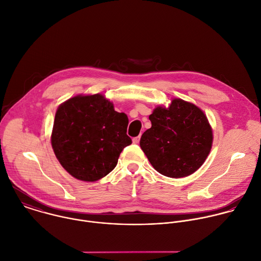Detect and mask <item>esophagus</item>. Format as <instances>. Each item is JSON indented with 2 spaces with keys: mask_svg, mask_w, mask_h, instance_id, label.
Masks as SVG:
<instances>
[{
  "mask_svg": "<svg viewBox=\"0 0 261 261\" xmlns=\"http://www.w3.org/2000/svg\"><path fill=\"white\" fill-rule=\"evenodd\" d=\"M139 141H140V135H139V136H137V137H134V138H133V143L138 144V143H139Z\"/></svg>",
  "mask_w": 261,
  "mask_h": 261,
  "instance_id": "esophagus-1",
  "label": "esophagus"
}]
</instances>
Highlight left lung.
Segmentation results:
<instances>
[{
	"label": "left lung",
	"instance_id": "left-lung-1",
	"mask_svg": "<svg viewBox=\"0 0 261 261\" xmlns=\"http://www.w3.org/2000/svg\"><path fill=\"white\" fill-rule=\"evenodd\" d=\"M149 120L151 128L142 134L140 147L160 174L182 178L202 166L212 148L213 131L199 108L175 98L168 109L158 107Z\"/></svg>",
	"mask_w": 261,
	"mask_h": 261
}]
</instances>
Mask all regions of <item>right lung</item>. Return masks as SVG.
<instances>
[{
    "instance_id": "right-lung-1",
    "label": "right lung",
    "mask_w": 261,
    "mask_h": 261,
    "mask_svg": "<svg viewBox=\"0 0 261 261\" xmlns=\"http://www.w3.org/2000/svg\"><path fill=\"white\" fill-rule=\"evenodd\" d=\"M128 117L100 94L77 95L59 107L51 146L62 167L74 178L94 182L111 173L122 150L132 143Z\"/></svg>"
}]
</instances>
